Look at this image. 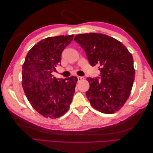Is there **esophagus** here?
Listing matches in <instances>:
<instances>
[{
    "mask_svg": "<svg viewBox=\"0 0 153 153\" xmlns=\"http://www.w3.org/2000/svg\"><path fill=\"white\" fill-rule=\"evenodd\" d=\"M84 79L83 77H81V76H78L77 77V80H78V82H80L81 81H82Z\"/></svg>",
    "mask_w": 153,
    "mask_h": 153,
    "instance_id": "34e87169",
    "label": "esophagus"
}]
</instances>
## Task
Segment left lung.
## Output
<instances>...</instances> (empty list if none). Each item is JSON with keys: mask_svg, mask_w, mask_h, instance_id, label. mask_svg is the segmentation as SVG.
<instances>
[{"mask_svg": "<svg viewBox=\"0 0 153 153\" xmlns=\"http://www.w3.org/2000/svg\"><path fill=\"white\" fill-rule=\"evenodd\" d=\"M74 40L85 51L90 64L100 66V79H87L90 104L105 114L118 111L130 95L135 79L131 54L121 42L105 34H79Z\"/></svg>", "mask_w": 153, "mask_h": 153, "instance_id": "obj_1", "label": "left lung"}]
</instances>
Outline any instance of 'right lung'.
<instances>
[{
  "mask_svg": "<svg viewBox=\"0 0 153 153\" xmlns=\"http://www.w3.org/2000/svg\"><path fill=\"white\" fill-rule=\"evenodd\" d=\"M74 35L50 37L29 51L22 66V84L32 107L45 118H57L70 108L77 78L56 79L52 72Z\"/></svg>",
  "mask_w": 153,
  "mask_h": 153,
  "instance_id": "1",
  "label": "right lung"
}]
</instances>
